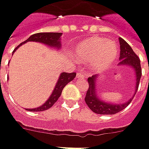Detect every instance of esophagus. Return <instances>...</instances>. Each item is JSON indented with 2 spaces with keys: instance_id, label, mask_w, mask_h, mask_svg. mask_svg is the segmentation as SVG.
Listing matches in <instances>:
<instances>
[{
  "instance_id": "esophagus-1",
  "label": "esophagus",
  "mask_w": 149,
  "mask_h": 149,
  "mask_svg": "<svg viewBox=\"0 0 149 149\" xmlns=\"http://www.w3.org/2000/svg\"><path fill=\"white\" fill-rule=\"evenodd\" d=\"M77 78H81V79H84L85 78V76L83 73H81V72H78L77 74Z\"/></svg>"
}]
</instances>
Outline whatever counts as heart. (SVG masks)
I'll return each mask as SVG.
<instances>
[{
    "instance_id": "heart-1",
    "label": "heart",
    "mask_w": 149,
    "mask_h": 149,
    "mask_svg": "<svg viewBox=\"0 0 149 149\" xmlns=\"http://www.w3.org/2000/svg\"><path fill=\"white\" fill-rule=\"evenodd\" d=\"M119 54L117 44L102 37L85 39L74 49V56L81 63H90L93 72H102L109 68Z\"/></svg>"
}]
</instances>
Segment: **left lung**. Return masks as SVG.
I'll use <instances>...</instances> for the list:
<instances>
[{
	"mask_svg": "<svg viewBox=\"0 0 149 149\" xmlns=\"http://www.w3.org/2000/svg\"><path fill=\"white\" fill-rule=\"evenodd\" d=\"M119 40H120V55L119 65L120 66L128 65L134 69L136 76L135 92H137L139 85V81L142 76L140 60L126 41L121 38H120ZM97 77L98 75H94L91 77H88L87 81H88L89 87L85 97V101L86 105H88V107L93 112H95L96 114H100V115H114L124 110L130 105L134 96L130 100H129L127 102H125L123 104H111V103H107L104 100H100L97 96L96 88H95Z\"/></svg>",
	"mask_w": 149,
	"mask_h": 149,
	"instance_id": "1",
	"label": "left lung"
}]
</instances>
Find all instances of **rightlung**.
<instances>
[{
	"label": "right lung",
	"instance_id": "obj_1",
	"mask_svg": "<svg viewBox=\"0 0 149 149\" xmlns=\"http://www.w3.org/2000/svg\"><path fill=\"white\" fill-rule=\"evenodd\" d=\"M63 33H34L33 35H31L28 39H26L24 42L21 43L19 46H17L15 49H14L13 53L15 52V50L18 49L19 46H21L23 44H25L29 41H33V42H39V43H43V44L49 45L50 47H55L57 49H60L61 44H60V37ZM77 73L75 72H62L60 74L58 82L54 87V91L52 92V94L50 95L48 100L44 103V105L39 106L38 108H34V109H26L27 110L30 111H44L51 108L54 103L58 100L60 95L62 94L63 89L64 88V86L68 84V82L72 81L74 79Z\"/></svg>",
	"mask_w": 149,
	"mask_h": 149
}]
</instances>
